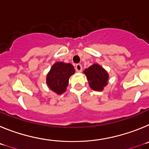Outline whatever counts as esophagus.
<instances>
[{
    "label": "esophagus",
    "instance_id": "34e87169",
    "mask_svg": "<svg viewBox=\"0 0 149 149\" xmlns=\"http://www.w3.org/2000/svg\"><path fill=\"white\" fill-rule=\"evenodd\" d=\"M75 70L77 72H81L82 71V65L81 64H76L75 65Z\"/></svg>",
    "mask_w": 149,
    "mask_h": 149
}]
</instances>
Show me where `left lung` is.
I'll return each mask as SVG.
<instances>
[{"instance_id": "obj_1", "label": "left lung", "mask_w": 149, "mask_h": 149, "mask_svg": "<svg viewBox=\"0 0 149 149\" xmlns=\"http://www.w3.org/2000/svg\"><path fill=\"white\" fill-rule=\"evenodd\" d=\"M89 81L91 89L102 91L108 83L109 75L104 68L98 64H93L84 71Z\"/></svg>"}]
</instances>
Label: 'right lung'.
I'll return each mask as SVG.
<instances>
[{
  "label": "right lung",
  "mask_w": 149,
  "mask_h": 149,
  "mask_svg": "<svg viewBox=\"0 0 149 149\" xmlns=\"http://www.w3.org/2000/svg\"><path fill=\"white\" fill-rule=\"evenodd\" d=\"M74 72V68L71 63L57 62L51 67L47 75V85L53 92L61 95L66 89L68 79Z\"/></svg>",
  "instance_id": "obj_1"
}]
</instances>
